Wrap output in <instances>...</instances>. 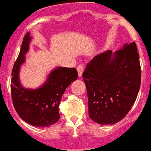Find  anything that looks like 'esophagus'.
I'll return each instance as SVG.
<instances>
[{"instance_id": "1", "label": "esophagus", "mask_w": 151, "mask_h": 151, "mask_svg": "<svg viewBox=\"0 0 151 151\" xmlns=\"http://www.w3.org/2000/svg\"><path fill=\"white\" fill-rule=\"evenodd\" d=\"M83 70H84V67H83V65H79L77 67V70H78V74L79 77L82 76V73L83 72Z\"/></svg>"}]
</instances>
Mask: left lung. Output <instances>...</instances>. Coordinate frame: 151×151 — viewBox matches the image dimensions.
Returning a JSON list of instances; mask_svg holds the SVG:
<instances>
[{"label": "left lung", "instance_id": "left-lung-1", "mask_svg": "<svg viewBox=\"0 0 151 151\" xmlns=\"http://www.w3.org/2000/svg\"><path fill=\"white\" fill-rule=\"evenodd\" d=\"M82 76L90 118L101 125L120 121L132 108L141 83L136 43L124 45L114 53L107 50L95 56L86 65Z\"/></svg>", "mask_w": 151, "mask_h": 151}]
</instances>
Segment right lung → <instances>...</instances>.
I'll return each mask as SVG.
<instances>
[{"mask_svg": "<svg viewBox=\"0 0 151 151\" xmlns=\"http://www.w3.org/2000/svg\"><path fill=\"white\" fill-rule=\"evenodd\" d=\"M27 32L12 72L11 94L13 106L22 120L36 127H47L59 120V106L67 88L78 78L76 68H57L47 77L45 83L36 89H25L20 83L19 71L25 62V55L31 40Z\"/></svg>", "mask_w": 151, "mask_h": 151, "instance_id": "1", "label": "right lung"}]
</instances>
